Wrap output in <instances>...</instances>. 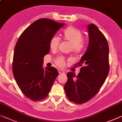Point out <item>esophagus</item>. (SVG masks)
Here are the masks:
<instances>
[{
  "label": "esophagus",
  "mask_w": 122,
  "mask_h": 122,
  "mask_svg": "<svg viewBox=\"0 0 122 122\" xmlns=\"http://www.w3.org/2000/svg\"><path fill=\"white\" fill-rule=\"evenodd\" d=\"M59 74H63V73H65V71L63 70H59Z\"/></svg>",
  "instance_id": "34e87169"
}]
</instances>
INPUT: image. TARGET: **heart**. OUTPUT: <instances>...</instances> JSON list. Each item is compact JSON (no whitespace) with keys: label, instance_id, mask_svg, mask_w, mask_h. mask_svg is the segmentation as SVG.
<instances>
[{"label":"heart","instance_id":"b5f03b06","mask_svg":"<svg viewBox=\"0 0 122 122\" xmlns=\"http://www.w3.org/2000/svg\"><path fill=\"white\" fill-rule=\"evenodd\" d=\"M62 38L64 41L71 44L69 50L74 54H78L82 51L85 47L84 36L80 30L70 26L64 30L62 34ZM60 40L57 37L54 36L51 38L50 41V48L51 51H55L57 49ZM56 65L59 67H63L65 65L66 61L63 57H59L55 60Z\"/></svg>","mask_w":122,"mask_h":122}]
</instances>
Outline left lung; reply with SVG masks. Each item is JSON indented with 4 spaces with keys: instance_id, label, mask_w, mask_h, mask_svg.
Instances as JSON below:
<instances>
[{
    "instance_id": "8db88e82",
    "label": "left lung",
    "mask_w": 122,
    "mask_h": 122,
    "mask_svg": "<svg viewBox=\"0 0 122 122\" xmlns=\"http://www.w3.org/2000/svg\"><path fill=\"white\" fill-rule=\"evenodd\" d=\"M89 43L79 63L78 75L67 74L64 90L69 100L76 104L89 101L99 92L109 72V48L105 36L94 24L87 27Z\"/></svg>"
}]
</instances>
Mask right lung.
I'll return each instance as SVG.
<instances>
[{
	"instance_id": "obj_1",
	"label": "right lung",
	"mask_w": 122,
	"mask_h": 122,
	"mask_svg": "<svg viewBox=\"0 0 122 122\" xmlns=\"http://www.w3.org/2000/svg\"><path fill=\"white\" fill-rule=\"evenodd\" d=\"M48 18L30 25L17 41L13 54L12 71L21 91L27 98L39 101L47 97L59 75L53 67L43 68V57L50 51V41L64 25Z\"/></svg>"
}]
</instances>
